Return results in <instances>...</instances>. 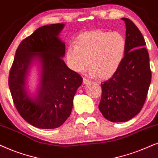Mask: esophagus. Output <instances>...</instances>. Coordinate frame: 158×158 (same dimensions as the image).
<instances>
[{
	"label": "esophagus",
	"instance_id": "esophagus-1",
	"mask_svg": "<svg viewBox=\"0 0 158 158\" xmlns=\"http://www.w3.org/2000/svg\"><path fill=\"white\" fill-rule=\"evenodd\" d=\"M83 83L85 84V85H87V84H89V83H90V81L89 80V79H85V78H84V79H83Z\"/></svg>",
	"mask_w": 158,
	"mask_h": 158
}]
</instances>
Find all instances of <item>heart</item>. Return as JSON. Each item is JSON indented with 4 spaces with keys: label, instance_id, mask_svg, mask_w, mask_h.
<instances>
[{
    "label": "heart",
    "instance_id": "1",
    "mask_svg": "<svg viewBox=\"0 0 158 158\" xmlns=\"http://www.w3.org/2000/svg\"><path fill=\"white\" fill-rule=\"evenodd\" d=\"M126 48L124 37L117 31L101 29L85 31L77 37L75 46L67 50V64L78 73L85 71L89 64L92 77L107 79L118 70Z\"/></svg>",
    "mask_w": 158,
    "mask_h": 158
}]
</instances>
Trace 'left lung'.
<instances>
[{
	"instance_id": "obj_1",
	"label": "left lung",
	"mask_w": 158,
	"mask_h": 158,
	"mask_svg": "<svg viewBox=\"0 0 158 158\" xmlns=\"http://www.w3.org/2000/svg\"><path fill=\"white\" fill-rule=\"evenodd\" d=\"M121 19L126 24L125 56L117 72L101 84L102 97L99 104L102 115L115 123L129 121L140 112L152 77L142 33L129 19Z\"/></svg>"
}]
</instances>
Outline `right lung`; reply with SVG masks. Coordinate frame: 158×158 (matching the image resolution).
<instances>
[{"label": "right lung", "mask_w": 158, "mask_h": 158, "mask_svg": "<svg viewBox=\"0 0 158 158\" xmlns=\"http://www.w3.org/2000/svg\"><path fill=\"white\" fill-rule=\"evenodd\" d=\"M64 24L40 27L19 44L8 78V86L18 112L39 129H56L71 115L76 92L82 78L63 60L65 43L59 35ZM39 67V83L32 95L27 85L31 66Z\"/></svg>", "instance_id": "right-lung-1"}]
</instances>
